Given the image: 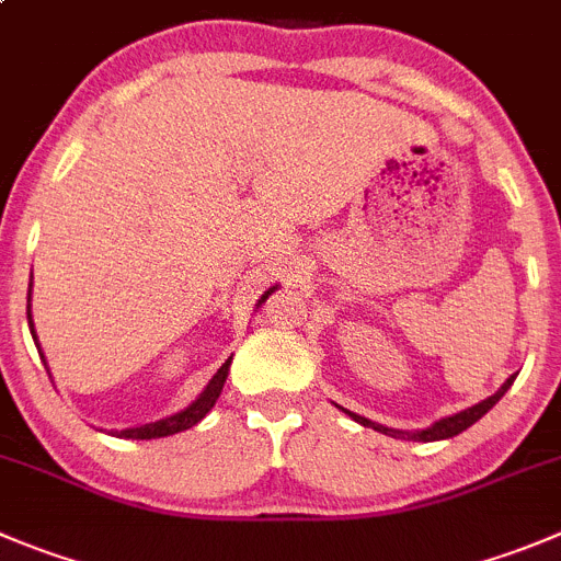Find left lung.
I'll return each mask as SVG.
<instances>
[{
    "mask_svg": "<svg viewBox=\"0 0 561 561\" xmlns=\"http://www.w3.org/2000/svg\"><path fill=\"white\" fill-rule=\"evenodd\" d=\"M512 381H515V376H510V379H506L504 385H501V390L493 392L490 399L479 401V404H476V407H468V410L457 412V415H451V417H443V421L432 423V426L423 428V432H392V428L381 426V423L368 421V417H363V415H354V412H348V410H345V412H348V415H352L357 423H363V426L376 428V432H381V434H390V437H407V439H421V443H434V439L457 437V434H462L465 428L473 426V423L479 421V417H484L486 412H490L495 404H499L501 396H504V392L512 387Z\"/></svg>",
    "mask_w": 561,
    "mask_h": 561,
    "instance_id": "1",
    "label": "left lung"
}]
</instances>
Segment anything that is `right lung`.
<instances>
[{"mask_svg":"<svg viewBox=\"0 0 561 561\" xmlns=\"http://www.w3.org/2000/svg\"><path fill=\"white\" fill-rule=\"evenodd\" d=\"M274 293V287L271 290H265V296L260 298V305H263L265 298ZM27 301H30V293H27ZM27 321H30V329H33V318H30V305H27ZM33 337H35V329H33ZM41 352V348H38ZM46 365V359H44ZM229 365H232V357L227 359V363L218 368V374L209 379L207 390L198 396L196 401H193L187 410L176 412V415L171 417H162V421H154V423H146V426H138V428H124V432H115L118 437H133V439H151V437H169V434H176V432H185V428L196 426L198 421H202L204 415H207L209 410H213V404L218 401V396H221L224 390V381H227V374H229Z\"/></svg>","mask_w":561,"mask_h":561,"instance_id":"add662e5","label":"right lung"}]
</instances>
